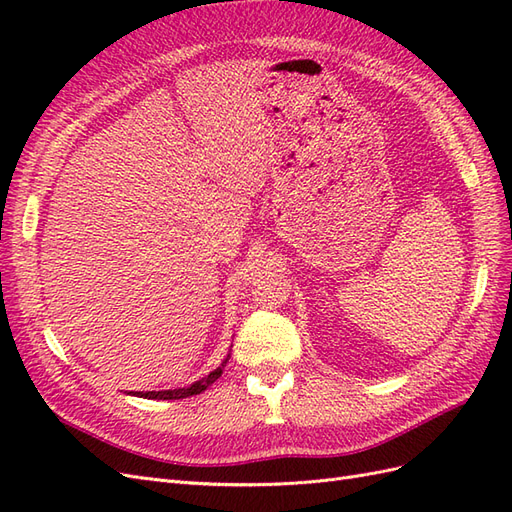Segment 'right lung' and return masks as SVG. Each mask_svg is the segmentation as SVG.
Masks as SVG:
<instances>
[{
    "instance_id": "obj_1",
    "label": "right lung",
    "mask_w": 512,
    "mask_h": 512,
    "mask_svg": "<svg viewBox=\"0 0 512 512\" xmlns=\"http://www.w3.org/2000/svg\"><path fill=\"white\" fill-rule=\"evenodd\" d=\"M226 363H228V356L226 359L222 361V365L218 367V369H213L211 374L207 376V378H203V380H196L194 384H190V386H185V389H168V391H147V393H132V395H138V397H145V399H183V397H192V395H198V393H203V391H207V386H211L215 380H218L220 376H222V371H224V367H226Z\"/></svg>"
}]
</instances>
